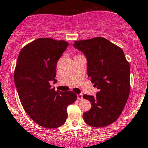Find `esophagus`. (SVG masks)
Segmentation results:
<instances>
[{
    "label": "esophagus",
    "instance_id": "obj_1",
    "mask_svg": "<svg viewBox=\"0 0 148 148\" xmlns=\"http://www.w3.org/2000/svg\"><path fill=\"white\" fill-rule=\"evenodd\" d=\"M77 99H78V100H82V99H83V95L77 94Z\"/></svg>",
    "mask_w": 148,
    "mask_h": 148
}]
</instances>
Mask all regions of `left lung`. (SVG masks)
<instances>
[{"mask_svg": "<svg viewBox=\"0 0 148 148\" xmlns=\"http://www.w3.org/2000/svg\"><path fill=\"white\" fill-rule=\"evenodd\" d=\"M87 60V74L99 89L96 96L84 94L91 108L83 119L88 125L105 127L118 119L130 94V64L123 51L101 37L74 42Z\"/></svg>", "mask_w": 148, "mask_h": 148, "instance_id": "1", "label": "left lung"}]
</instances>
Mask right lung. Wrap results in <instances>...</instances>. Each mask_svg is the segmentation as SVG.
Returning a JSON list of instances; mask_svg holds the SVG:
<instances>
[{
    "label": "right lung",
    "mask_w": 148,
    "mask_h": 148,
    "mask_svg": "<svg viewBox=\"0 0 148 148\" xmlns=\"http://www.w3.org/2000/svg\"><path fill=\"white\" fill-rule=\"evenodd\" d=\"M69 43L64 40L38 38L21 49L14 71V81L23 108L36 123L46 128L63 125L66 108L77 100L72 91H55L56 67Z\"/></svg>",
    "instance_id": "add662e5"
}]
</instances>
